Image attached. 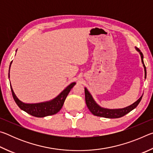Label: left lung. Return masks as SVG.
<instances>
[{"mask_svg":"<svg viewBox=\"0 0 153 153\" xmlns=\"http://www.w3.org/2000/svg\"><path fill=\"white\" fill-rule=\"evenodd\" d=\"M136 48V50L138 52L141 56V60L142 63L143 64V67L144 69V78L146 79V67L144 65V61H143V55H142V52L139 50L138 48ZM84 91H85V99H86V103L88 108L90 110L93 115L98 116V117H102L105 118H109V119H115V118H120L123 117L126 114L130 112L131 111L134 109L138 104L140 102V100L142 98V96L140 97L138 100H136L135 102H134L133 104L128 106V107L121 108H107L100 107L99 105H98L97 102L95 101L94 98L92 97V94H90V92L88 91V90L87 89V88H84Z\"/></svg>","mask_w":153,"mask_h":153,"instance_id":"8db88e82","label":"left lung"}]
</instances>
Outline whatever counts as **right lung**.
<instances>
[{"mask_svg":"<svg viewBox=\"0 0 153 153\" xmlns=\"http://www.w3.org/2000/svg\"><path fill=\"white\" fill-rule=\"evenodd\" d=\"M11 63L12 61L9 66V72ZM9 77L10 75L9 73ZM76 84V82H72L69 86H67L60 94L56 96L55 98H54L50 100H48V101L37 103H26L22 102V100H20L17 98L16 94H15L11 86V84H10V86H11V90L14 100L21 109L25 111V112H26L27 113L30 114L31 115L34 116V117H46V116L55 115V114L57 113L61 109V108L64 104L65 100L66 97L68 95L69 92H70L72 88Z\"/></svg>","mask_w":153,"mask_h":153,"instance_id":"right-lung-1","label":"right lung"}]
</instances>
